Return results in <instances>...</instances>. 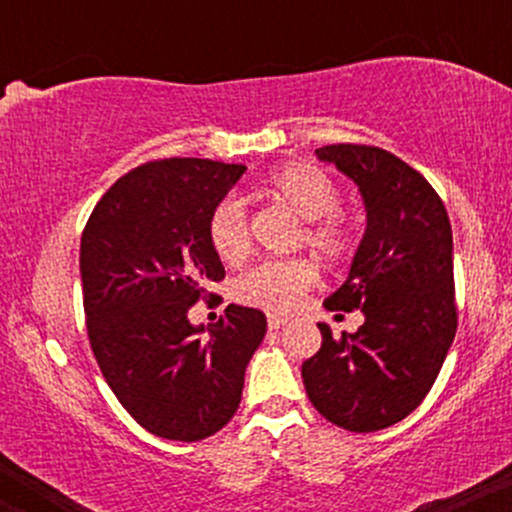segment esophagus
<instances>
[{"mask_svg":"<svg viewBox=\"0 0 512 512\" xmlns=\"http://www.w3.org/2000/svg\"><path fill=\"white\" fill-rule=\"evenodd\" d=\"M286 317H281V315H267V325H269V330H281V327L286 325Z\"/></svg>","mask_w":512,"mask_h":512,"instance_id":"1","label":"esophagus"}]
</instances>
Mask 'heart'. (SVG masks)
Here are the masks:
<instances>
[{"label":"heart","mask_w":512,"mask_h":512,"mask_svg":"<svg viewBox=\"0 0 512 512\" xmlns=\"http://www.w3.org/2000/svg\"><path fill=\"white\" fill-rule=\"evenodd\" d=\"M260 192L301 216L305 221L301 243L313 248L322 260L342 262L351 255L354 223L337 209L342 192L325 170L310 163H289L264 175ZM207 236L211 250L221 262L233 267L248 260L252 250L250 223L248 211L238 197H223L211 209ZM317 281L320 272L305 257L269 260L240 276L236 281V298L269 313H291Z\"/></svg>","instance_id":"obj_1"}]
</instances>
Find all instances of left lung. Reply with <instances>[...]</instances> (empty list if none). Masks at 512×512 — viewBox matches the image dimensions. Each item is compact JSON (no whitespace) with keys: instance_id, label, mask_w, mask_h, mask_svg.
Masks as SVG:
<instances>
[{"instance_id":"obj_1","label":"left lung","mask_w":512,"mask_h":512,"mask_svg":"<svg viewBox=\"0 0 512 512\" xmlns=\"http://www.w3.org/2000/svg\"><path fill=\"white\" fill-rule=\"evenodd\" d=\"M349 175L366 202V236L327 310H361L354 334L334 337L303 363V383L327 421L354 433L387 428L424 402L457 332L452 228L443 199L419 170L378 146L315 151Z\"/></svg>"}]
</instances>
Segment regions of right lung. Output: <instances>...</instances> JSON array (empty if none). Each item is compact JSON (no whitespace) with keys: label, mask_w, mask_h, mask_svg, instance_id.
<instances>
[{"label":"right lung","mask_w":512,"mask_h":512,"mask_svg":"<svg viewBox=\"0 0 512 512\" xmlns=\"http://www.w3.org/2000/svg\"><path fill=\"white\" fill-rule=\"evenodd\" d=\"M245 173L209 158H158L110 187L81 233L86 332L105 383L158 438L195 443L236 414L262 344V310L228 305L202 339L187 310L226 269L209 214ZM221 301V296H219Z\"/></svg>","instance_id":"add662e5"}]
</instances>
